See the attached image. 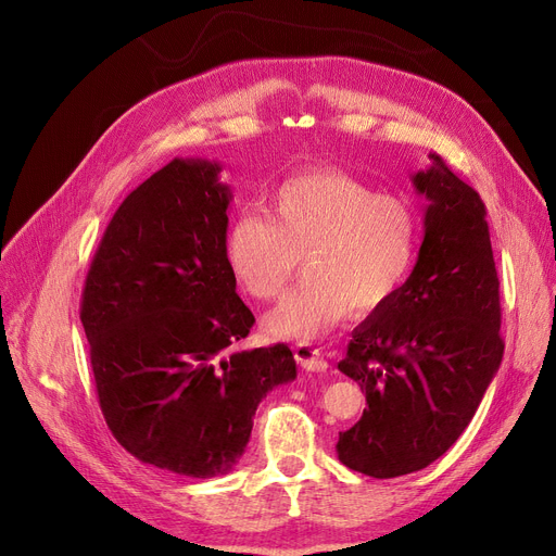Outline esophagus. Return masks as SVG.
Here are the masks:
<instances>
[{
    "instance_id": "1",
    "label": "esophagus",
    "mask_w": 556,
    "mask_h": 556,
    "mask_svg": "<svg viewBox=\"0 0 556 556\" xmlns=\"http://www.w3.org/2000/svg\"><path fill=\"white\" fill-rule=\"evenodd\" d=\"M295 358L302 365V369L306 371H327L329 369V361L325 358V352L319 346H315L313 342H298L295 344Z\"/></svg>"
}]
</instances>
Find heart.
I'll return each instance as SVG.
<instances>
[{"label":"heart","mask_w":556,"mask_h":556,"mask_svg":"<svg viewBox=\"0 0 556 556\" xmlns=\"http://www.w3.org/2000/svg\"><path fill=\"white\" fill-rule=\"evenodd\" d=\"M417 245L410 202L336 168L290 175L268 195V218L245 212L225 237L229 270L254 300L277 298L302 258V283L263 319L275 338L298 340L327 336L349 308L386 306L410 277Z\"/></svg>","instance_id":"b5f03b06"}]
</instances>
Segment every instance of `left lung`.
Masks as SVG:
<instances>
[{
  "label": "left lung",
  "instance_id": "left-lung-1",
  "mask_svg": "<svg viewBox=\"0 0 556 556\" xmlns=\"http://www.w3.org/2000/svg\"><path fill=\"white\" fill-rule=\"evenodd\" d=\"M428 157L413 175L428 200L415 268L352 331L338 363L367 401L340 432L338 457L378 480L421 471L457 442L505 352L484 202L440 155Z\"/></svg>",
  "mask_w": 556,
  "mask_h": 556
}]
</instances>
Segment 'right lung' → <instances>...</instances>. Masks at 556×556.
Instances as JSON below:
<instances>
[{"instance_id":"add662e5","label":"right lung","mask_w":556,"mask_h":556,"mask_svg":"<svg viewBox=\"0 0 556 556\" xmlns=\"http://www.w3.org/2000/svg\"><path fill=\"white\" fill-rule=\"evenodd\" d=\"M220 164L175 157L112 216L80 323L108 428L130 455L187 478L239 464L256 405L298 378L286 344L239 349L254 325L225 237Z\"/></svg>"}]
</instances>
